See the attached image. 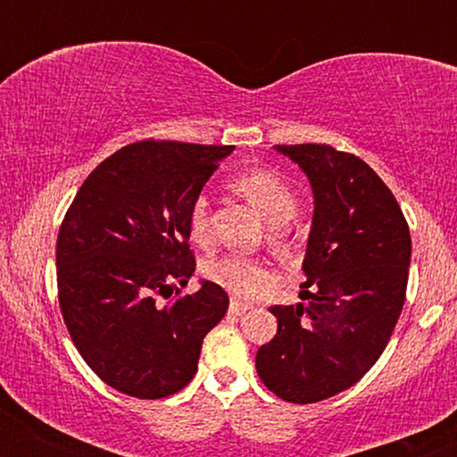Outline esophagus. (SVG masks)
<instances>
[{
    "mask_svg": "<svg viewBox=\"0 0 457 457\" xmlns=\"http://www.w3.org/2000/svg\"><path fill=\"white\" fill-rule=\"evenodd\" d=\"M247 310H252V303L238 301V298H232V301H229V314L241 316V314H245Z\"/></svg>",
    "mask_w": 457,
    "mask_h": 457,
    "instance_id": "1",
    "label": "esophagus"
}]
</instances>
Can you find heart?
<instances>
[{
    "mask_svg": "<svg viewBox=\"0 0 457 457\" xmlns=\"http://www.w3.org/2000/svg\"><path fill=\"white\" fill-rule=\"evenodd\" d=\"M232 187L243 199L250 201L261 212L262 219L274 228L287 223L296 212V192L283 177H278L271 170L243 172L241 177L234 179ZM187 229L196 243H205L210 238V212H207V201L203 196L192 201L190 212H187ZM205 274L216 285L238 294V296H247V294L254 292L265 276L258 262L238 254L214 258L205 265Z\"/></svg>",
    "mask_w": 457,
    "mask_h": 457,
    "instance_id": "b5f03b06",
    "label": "heart"
}]
</instances>
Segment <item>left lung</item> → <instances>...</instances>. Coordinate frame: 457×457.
Segmentation results:
<instances>
[{"instance_id": "8db88e82", "label": "left lung", "mask_w": 457, "mask_h": 457, "mask_svg": "<svg viewBox=\"0 0 457 457\" xmlns=\"http://www.w3.org/2000/svg\"><path fill=\"white\" fill-rule=\"evenodd\" d=\"M314 195L305 283L270 307L278 331L256 353L262 385L310 404L356 385L385 352L407 294L411 237L398 201L358 156L320 143L274 145Z\"/></svg>"}]
</instances>
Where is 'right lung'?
Masks as SVG:
<instances>
[{"label":"right lung","mask_w":457,"mask_h":457,"mask_svg":"<svg viewBox=\"0 0 457 457\" xmlns=\"http://www.w3.org/2000/svg\"><path fill=\"white\" fill-rule=\"evenodd\" d=\"M234 145L139 141L101 161L57 238L59 307L92 371L121 394L168 398L199 370L207 331L225 316L220 285L170 303L195 274L187 212ZM170 294L168 295L167 292Z\"/></svg>","instance_id":"add662e5"}]
</instances>
